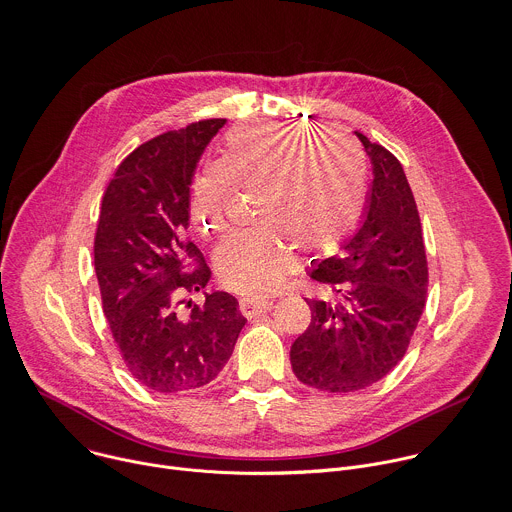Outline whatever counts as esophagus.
<instances>
[{"label":"esophagus","mask_w":512,"mask_h":512,"mask_svg":"<svg viewBox=\"0 0 512 512\" xmlns=\"http://www.w3.org/2000/svg\"><path fill=\"white\" fill-rule=\"evenodd\" d=\"M272 306H274V300H270V298H242L240 300V311L244 317L268 313V311H272Z\"/></svg>","instance_id":"obj_1"}]
</instances>
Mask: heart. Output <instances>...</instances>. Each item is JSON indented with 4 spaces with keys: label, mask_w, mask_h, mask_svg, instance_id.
Masks as SVG:
<instances>
[{
    "label": "heart",
    "mask_w": 512,
    "mask_h": 512,
    "mask_svg": "<svg viewBox=\"0 0 512 512\" xmlns=\"http://www.w3.org/2000/svg\"><path fill=\"white\" fill-rule=\"evenodd\" d=\"M236 187L258 189L260 224L218 244L216 270L230 288L264 294L290 270L292 244L327 254L353 232L367 195L365 155L337 129L246 121L228 131L222 159L206 161L193 177L191 222L199 232L224 228Z\"/></svg>",
    "instance_id": "obj_1"
}]
</instances>
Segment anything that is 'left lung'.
<instances>
[{
	"label": "left lung",
	"mask_w": 512,
	"mask_h": 512,
	"mask_svg": "<svg viewBox=\"0 0 512 512\" xmlns=\"http://www.w3.org/2000/svg\"><path fill=\"white\" fill-rule=\"evenodd\" d=\"M355 135L373 167L365 212L337 256L311 262V278L331 294L306 298L311 325L290 347L298 381L329 393L365 389L401 361L428 292L422 224L403 167L385 147Z\"/></svg>",
	"instance_id": "1"
}]
</instances>
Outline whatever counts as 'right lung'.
Wrapping results in <instances>:
<instances>
[{
  "instance_id": "right-lung-1",
  "label": "right lung",
  "mask_w": 512,
  "mask_h": 512,
  "mask_svg": "<svg viewBox=\"0 0 512 512\" xmlns=\"http://www.w3.org/2000/svg\"><path fill=\"white\" fill-rule=\"evenodd\" d=\"M224 125L199 121L143 143L102 197L94 236L102 311L131 375L159 393L214 381L246 325L238 300L222 290L181 309V296L206 288L212 276L185 234L195 165ZM185 257L198 264L185 269Z\"/></svg>"
}]
</instances>
